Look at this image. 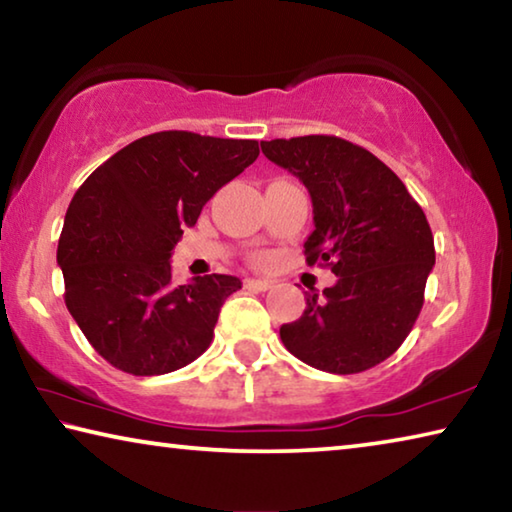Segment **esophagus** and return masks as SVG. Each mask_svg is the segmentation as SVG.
I'll return each instance as SVG.
<instances>
[{
	"instance_id": "esophagus-1",
	"label": "esophagus",
	"mask_w": 512,
	"mask_h": 512,
	"mask_svg": "<svg viewBox=\"0 0 512 512\" xmlns=\"http://www.w3.org/2000/svg\"><path fill=\"white\" fill-rule=\"evenodd\" d=\"M244 287L246 289H253V291H268L273 287V282L268 280H255V277H248V280H244Z\"/></svg>"
}]
</instances>
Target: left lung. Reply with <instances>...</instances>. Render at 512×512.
Here are the masks:
<instances>
[{"mask_svg": "<svg viewBox=\"0 0 512 512\" xmlns=\"http://www.w3.org/2000/svg\"><path fill=\"white\" fill-rule=\"evenodd\" d=\"M277 167L309 189L314 232L307 264L329 266L334 287L307 293V307L280 339L307 366L354 375L400 348L420 316L436 264L422 207L384 162L334 135L262 142Z\"/></svg>", "mask_w": 512, "mask_h": 512, "instance_id": "left-lung-1", "label": "left lung"}]
</instances>
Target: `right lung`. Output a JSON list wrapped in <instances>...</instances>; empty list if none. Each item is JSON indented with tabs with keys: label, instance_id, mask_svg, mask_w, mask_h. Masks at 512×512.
Returning <instances> with one entry per match:
<instances>
[{
	"label": "right lung",
	"instance_id": "1",
	"mask_svg": "<svg viewBox=\"0 0 512 512\" xmlns=\"http://www.w3.org/2000/svg\"><path fill=\"white\" fill-rule=\"evenodd\" d=\"M257 155L255 140L162 131L117 151L74 194L56 255L65 305L110 366L167 375L210 348L241 280L212 273L173 284L169 259L183 228Z\"/></svg>",
	"mask_w": 512,
	"mask_h": 512
}]
</instances>
